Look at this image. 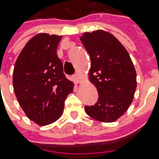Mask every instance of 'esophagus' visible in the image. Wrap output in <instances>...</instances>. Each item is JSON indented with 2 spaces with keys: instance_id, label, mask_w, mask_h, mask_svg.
<instances>
[{
  "instance_id": "34e87169",
  "label": "esophagus",
  "mask_w": 159,
  "mask_h": 159,
  "mask_svg": "<svg viewBox=\"0 0 159 159\" xmlns=\"http://www.w3.org/2000/svg\"><path fill=\"white\" fill-rule=\"evenodd\" d=\"M74 80H76L78 83L81 82V80H82V77H81V74H80V72H76V74L74 75Z\"/></svg>"
}]
</instances>
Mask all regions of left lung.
Masks as SVG:
<instances>
[{
  "mask_svg": "<svg viewBox=\"0 0 159 159\" xmlns=\"http://www.w3.org/2000/svg\"><path fill=\"white\" fill-rule=\"evenodd\" d=\"M80 40L91 61L89 81L99 95L97 102L85 106V111L100 122H114L131 105L137 86L131 57L120 41L103 30L84 33Z\"/></svg>",
  "mask_w": 159,
  "mask_h": 159,
  "instance_id": "obj_1",
  "label": "left lung"
}]
</instances>
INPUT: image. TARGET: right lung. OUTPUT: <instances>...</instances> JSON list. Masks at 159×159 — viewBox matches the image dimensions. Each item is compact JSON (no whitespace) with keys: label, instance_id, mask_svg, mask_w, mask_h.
I'll return each mask as SVG.
<instances>
[{"label":"right lung","instance_id":"obj_1","mask_svg":"<svg viewBox=\"0 0 159 159\" xmlns=\"http://www.w3.org/2000/svg\"><path fill=\"white\" fill-rule=\"evenodd\" d=\"M62 35L40 33L28 41L16 59L13 88L28 119L40 125L57 121L74 83L66 79L57 54Z\"/></svg>","mask_w":159,"mask_h":159}]
</instances>
